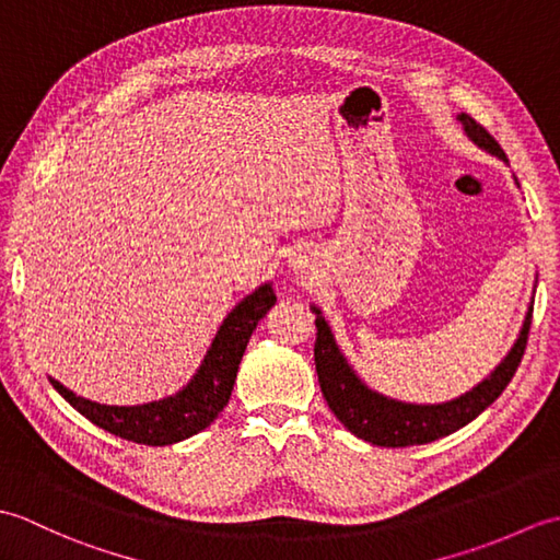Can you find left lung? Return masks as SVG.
<instances>
[{"label":"left lung","instance_id":"1","mask_svg":"<svg viewBox=\"0 0 560 560\" xmlns=\"http://www.w3.org/2000/svg\"><path fill=\"white\" fill-rule=\"evenodd\" d=\"M459 122L464 125V132L469 135L474 144H479L489 153H495L498 159H505V151L501 144L489 135V129L481 127L474 117L459 115ZM317 315V339H315V371L319 380V389L335 411L337 419L349 428L353 435H359L368 443L380 447H409V445H423L433 443L438 438H445L450 433L459 431L462 425L477 419V416L491 407V404L503 395L510 380H513L517 365L525 355L529 325H532V307L522 325L520 337L515 347L510 349L505 361L495 368L491 377H486L481 385L474 387L459 399H452L445 404H404L397 399H387L377 392L368 389L359 375L351 371V365L343 359L337 349L335 337L319 315L317 307H313Z\"/></svg>","mask_w":560,"mask_h":560}]
</instances>
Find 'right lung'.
Listing matches in <instances>:
<instances>
[{"instance_id": "1", "label": "right lung", "mask_w": 560, "mask_h": 560, "mask_svg": "<svg viewBox=\"0 0 560 560\" xmlns=\"http://www.w3.org/2000/svg\"><path fill=\"white\" fill-rule=\"evenodd\" d=\"M273 303H277V295H273L269 283L237 303L235 311L223 319L192 383L161 401L141 404V407H108V404L77 397L57 380H50V383L71 407L103 431L139 445L180 443V440L205 431L229 404L247 341Z\"/></svg>"}]
</instances>
